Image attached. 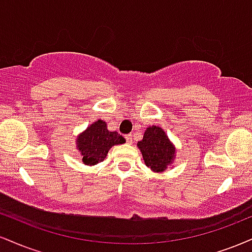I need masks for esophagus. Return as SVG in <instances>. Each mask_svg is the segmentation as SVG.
<instances>
[{"mask_svg":"<svg viewBox=\"0 0 252 252\" xmlns=\"http://www.w3.org/2000/svg\"><path fill=\"white\" fill-rule=\"evenodd\" d=\"M126 142H128L129 144L132 143V137H131V135H126Z\"/></svg>","mask_w":252,"mask_h":252,"instance_id":"34e87169","label":"esophagus"}]
</instances>
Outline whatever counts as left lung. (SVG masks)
Returning <instances> with one entry per match:
<instances>
[{
  "label": "left lung",
  "mask_w": 252,
  "mask_h": 252,
  "mask_svg": "<svg viewBox=\"0 0 252 252\" xmlns=\"http://www.w3.org/2000/svg\"><path fill=\"white\" fill-rule=\"evenodd\" d=\"M144 163L153 172H163L175 158V148L168 136L160 126H149L144 131L143 140L137 143Z\"/></svg>",
  "instance_id": "8db88e82"
}]
</instances>
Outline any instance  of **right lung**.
Wrapping results in <instances>:
<instances>
[{
    "instance_id": "add662e5",
    "label": "right lung",
    "mask_w": 252,
    "mask_h": 252,
    "mask_svg": "<svg viewBox=\"0 0 252 252\" xmlns=\"http://www.w3.org/2000/svg\"><path fill=\"white\" fill-rule=\"evenodd\" d=\"M126 142L122 135L117 131H110L106 123L98 120L88 126L85 131L77 137V148L83 156V162L94 166L102 162L112 146Z\"/></svg>"
}]
</instances>
